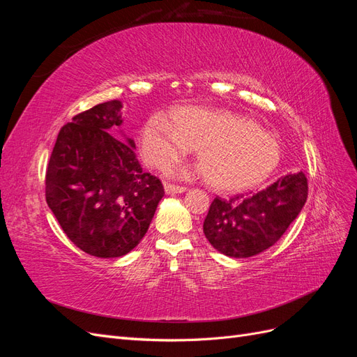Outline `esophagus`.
<instances>
[{
  "instance_id": "1",
  "label": "esophagus",
  "mask_w": 357,
  "mask_h": 357,
  "mask_svg": "<svg viewBox=\"0 0 357 357\" xmlns=\"http://www.w3.org/2000/svg\"><path fill=\"white\" fill-rule=\"evenodd\" d=\"M164 189H165V193H168V195H176V193H183V192H186V188H183V186H176V185H169V183H165V185H164Z\"/></svg>"
}]
</instances>
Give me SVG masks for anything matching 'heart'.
<instances>
[{"label":"heart","instance_id":"b5f03b06","mask_svg":"<svg viewBox=\"0 0 357 357\" xmlns=\"http://www.w3.org/2000/svg\"><path fill=\"white\" fill-rule=\"evenodd\" d=\"M172 117L174 121L155 114L142 131L143 156L158 169H169L198 149L199 174L207 177L213 189L235 193L262 185L282 159L277 139L244 116L185 105ZM181 176L189 174L185 171Z\"/></svg>","mask_w":357,"mask_h":357}]
</instances>
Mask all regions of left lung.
<instances>
[{
	"label": "left lung",
	"instance_id": "left-lung-1",
	"mask_svg": "<svg viewBox=\"0 0 357 357\" xmlns=\"http://www.w3.org/2000/svg\"><path fill=\"white\" fill-rule=\"evenodd\" d=\"M308 195L302 171L280 177L253 197L215 198L204 220L205 238L229 257H250L274 245L287 231Z\"/></svg>",
	"mask_w": 357,
	"mask_h": 357
}]
</instances>
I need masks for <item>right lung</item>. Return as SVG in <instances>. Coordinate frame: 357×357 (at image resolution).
<instances>
[{
  "instance_id": "right-lung-1",
  "label": "right lung",
  "mask_w": 357,
  "mask_h": 357,
  "mask_svg": "<svg viewBox=\"0 0 357 357\" xmlns=\"http://www.w3.org/2000/svg\"><path fill=\"white\" fill-rule=\"evenodd\" d=\"M122 107L113 100L74 116L61 128L46 172V201L62 231L104 259L138 245L164 197L160 180L139 165L134 139L114 137Z\"/></svg>"
}]
</instances>
